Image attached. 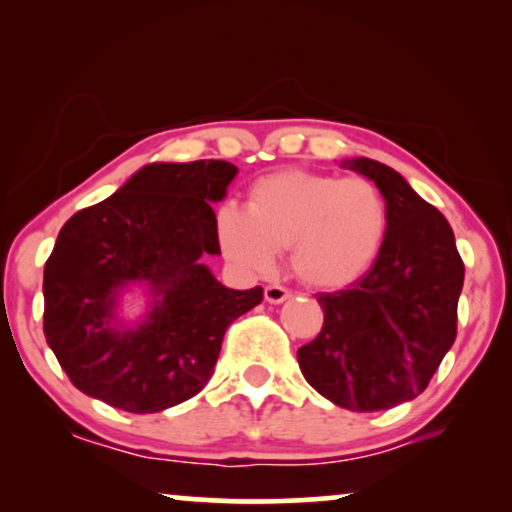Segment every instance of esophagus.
I'll return each instance as SVG.
<instances>
[{"label": "esophagus", "mask_w": 512, "mask_h": 512, "mask_svg": "<svg viewBox=\"0 0 512 512\" xmlns=\"http://www.w3.org/2000/svg\"><path fill=\"white\" fill-rule=\"evenodd\" d=\"M289 296H291V291L282 284H268V286H265V300H268V303H272V305L284 303V300Z\"/></svg>", "instance_id": "obj_1"}]
</instances>
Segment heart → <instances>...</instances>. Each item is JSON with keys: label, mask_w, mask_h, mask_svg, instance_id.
Segmentation results:
<instances>
[{"label": "heart", "mask_w": 512, "mask_h": 512, "mask_svg": "<svg viewBox=\"0 0 512 512\" xmlns=\"http://www.w3.org/2000/svg\"><path fill=\"white\" fill-rule=\"evenodd\" d=\"M214 223L223 254L240 268L268 275L277 251L291 249L293 272L305 284L335 289L373 265L389 209L366 177L282 170L249 186L247 212L223 202Z\"/></svg>", "instance_id": "b5f03b06"}]
</instances>
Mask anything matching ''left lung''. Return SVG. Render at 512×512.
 Here are the masks:
<instances>
[{
    "instance_id": "8db88e82",
    "label": "left lung",
    "mask_w": 512,
    "mask_h": 512,
    "mask_svg": "<svg viewBox=\"0 0 512 512\" xmlns=\"http://www.w3.org/2000/svg\"><path fill=\"white\" fill-rule=\"evenodd\" d=\"M342 167L382 191L387 235L366 275L349 289L319 293L324 326L298 349V363L340 408L389 410L422 394L454 345L464 261L445 216L396 170L370 158Z\"/></svg>"
}]
</instances>
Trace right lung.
<instances>
[{"label":"right lung","mask_w":512,"mask_h":512,"mask_svg":"<svg viewBox=\"0 0 512 512\" xmlns=\"http://www.w3.org/2000/svg\"><path fill=\"white\" fill-rule=\"evenodd\" d=\"M235 174L226 160L151 163L62 226L44 268V335L76 389L146 415L209 382L228 326L263 300L261 286L228 289L202 263L221 254L212 202ZM130 283L154 296L132 329L115 319Z\"/></svg>","instance_id":"1"}]
</instances>
